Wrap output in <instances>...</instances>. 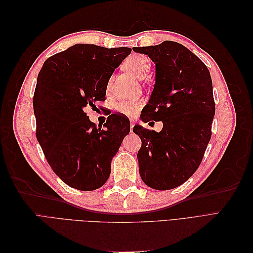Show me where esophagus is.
Instances as JSON below:
<instances>
[{
    "label": "esophagus",
    "instance_id": "34e87169",
    "mask_svg": "<svg viewBox=\"0 0 253 253\" xmlns=\"http://www.w3.org/2000/svg\"><path fill=\"white\" fill-rule=\"evenodd\" d=\"M129 122H131V132H132V129H133L134 126H135V121L133 119H131V121H129Z\"/></svg>",
    "mask_w": 253,
    "mask_h": 253
}]
</instances>
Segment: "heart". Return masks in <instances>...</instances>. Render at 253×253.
Instances as JSON below:
<instances>
[{"instance_id":"heart-1","label":"heart","mask_w":253,"mask_h":253,"mask_svg":"<svg viewBox=\"0 0 253 253\" xmlns=\"http://www.w3.org/2000/svg\"><path fill=\"white\" fill-rule=\"evenodd\" d=\"M125 67L128 73L134 75L136 78L143 80L150 72L151 62L145 56L139 55V53H134V55L129 56L126 59L125 62ZM141 100H122L116 104L115 109L121 114L127 115V116H133L141 108Z\"/></svg>"}]
</instances>
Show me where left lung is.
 I'll return each instance as SVG.
<instances>
[{"mask_svg":"<svg viewBox=\"0 0 253 253\" xmlns=\"http://www.w3.org/2000/svg\"><path fill=\"white\" fill-rule=\"evenodd\" d=\"M133 50L155 63L154 88L140 119L164 125L159 133L138 125L133 128L142 142L139 174L153 189H174L197 170L211 138L215 114L211 76L203 61L177 42Z\"/></svg>","mask_w":253,"mask_h":253,"instance_id":"left-lung-1","label":"left lung"}]
</instances>
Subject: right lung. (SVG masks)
I'll return each instance as SVG.
<instances>
[{
	"instance_id": "right-lung-1",
	"label": "right lung",
	"mask_w": 253,
	"mask_h": 253,
	"mask_svg": "<svg viewBox=\"0 0 253 253\" xmlns=\"http://www.w3.org/2000/svg\"><path fill=\"white\" fill-rule=\"evenodd\" d=\"M132 49L75 44L45 61L34 95L37 139L52 171L81 191L102 187L129 133V120L112 114L97 127L84 113L105 100L108 83Z\"/></svg>"
}]
</instances>
